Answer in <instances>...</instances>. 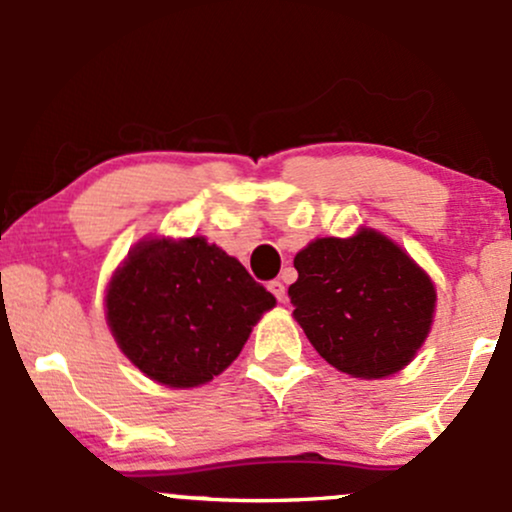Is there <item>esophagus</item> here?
<instances>
[{
	"mask_svg": "<svg viewBox=\"0 0 512 512\" xmlns=\"http://www.w3.org/2000/svg\"><path fill=\"white\" fill-rule=\"evenodd\" d=\"M267 289L274 293V298H276V301H279V303H284V301H286V286L281 284V281H276V279H274V281H269Z\"/></svg>",
	"mask_w": 512,
	"mask_h": 512,
	"instance_id": "obj_1",
	"label": "esophagus"
}]
</instances>
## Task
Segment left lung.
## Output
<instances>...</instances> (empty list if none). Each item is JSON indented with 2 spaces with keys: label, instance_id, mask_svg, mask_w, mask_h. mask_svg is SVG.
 Wrapping results in <instances>:
<instances>
[{
  "label": "left lung",
  "instance_id": "8db88e82",
  "mask_svg": "<svg viewBox=\"0 0 512 512\" xmlns=\"http://www.w3.org/2000/svg\"><path fill=\"white\" fill-rule=\"evenodd\" d=\"M293 267V317L330 366L378 380L414 361L431 332L436 286L395 240L375 228L315 238Z\"/></svg>",
  "mask_w": 512,
  "mask_h": 512
}]
</instances>
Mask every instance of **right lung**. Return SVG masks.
<instances>
[{
    "instance_id": "obj_1",
    "label": "right lung",
    "mask_w": 512,
    "mask_h": 512,
    "mask_svg": "<svg viewBox=\"0 0 512 512\" xmlns=\"http://www.w3.org/2000/svg\"><path fill=\"white\" fill-rule=\"evenodd\" d=\"M276 298L204 236H149L105 289V320L146 378L199 387L236 361Z\"/></svg>"
}]
</instances>
